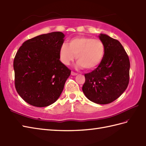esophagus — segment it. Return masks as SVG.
Listing matches in <instances>:
<instances>
[{
    "mask_svg": "<svg viewBox=\"0 0 146 146\" xmlns=\"http://www.w3.org/2000/svg\"><path fill=\"white\" fill-rule=\"evenodd\" d=\"M71 75L75 76H77V74L76 73V72H72H72H71Z\"/></svg>",
    "mask_w": 146,
    "mask_h": 146,
    "instance_id": "34e87169",
    "label": "esophagus"
}]
</instances>
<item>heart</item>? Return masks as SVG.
I'll use <instances>...</instances> for the list:
<instances>
[{"instance_id": "b5f03b06", "label": "heart", "mask_w": 146, "mask_h": 146, "mask_svg": "<svg viewBox=\"0 0 146 146\" xmlns=\"http://www.w3.org/2000/svg\"><path fill=\"white\" fill-rule=\"evenodd\" d=\"M106 48L103 42L89 37H77L70 39L69 46L63 44L59 49L60 59L68 66L76 58V66L90 71L96 69L104 57Z\"/></svg>"}]
</instances>
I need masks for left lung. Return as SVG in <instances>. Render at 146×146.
<instances>
[{
    "mask_svg": "<svg viewBox=\"0 0 146 146\" xmlns=\"http://www.w3.org/2000/svg\"><path fill=\"white\" fill-rule=\"evenodd\" d=\"M106 53L102 62L91 72L85 74L82 91L86 98L99 104H108L121 96L129 81L130 62L122 44L104 34H100Z\"/></svg>",
    "mask_w": 146,
    "mask_h": 146,
    "instance_id": "1",
    "label": "left lung"
}]
</instances>
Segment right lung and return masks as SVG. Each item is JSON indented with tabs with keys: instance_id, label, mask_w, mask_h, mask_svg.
Segmentation results:
<instances>
[{
	"instance_id": "obj_1",
	"label": "right lung",
	"mask_w": 146,
	"mask_h": 146,
	"mask_svg": "<svg viewBox=\"0 0 146 146\" xmlns=\"http://www.w3.org/2000/svg\"><path fill=\"white\" fill-rule=\"evenodd\" d=\"M65 35L61 32L29 39L14 60L15 86L19 95L35 107L51 105L59 99L71 70L59 60Z\"/></svg>"
}]
</instances>
